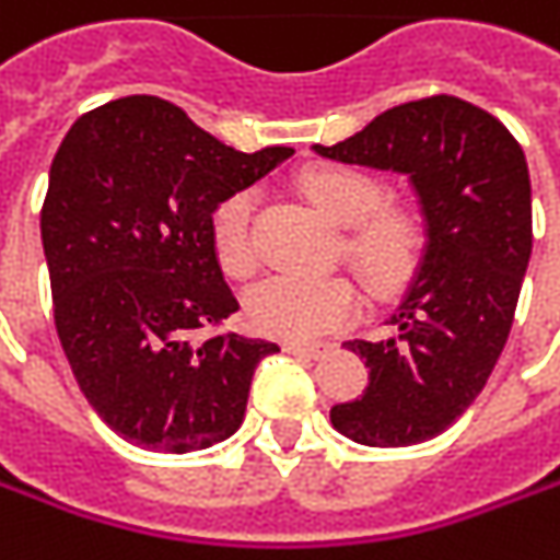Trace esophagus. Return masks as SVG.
Listing matches in <instances>:
<instances>
[{
    "instance_id": "esophagus-1",
    "label": "esophagus",
    "mask_w": 560,
    "mask_h": 560,
    "mask_svg": "<svg viewBox=\"0 0 560 560\" xmlns=\"http://www.w3.org/2000/svg\"><path fill=\"white\" fill-rule=\"evenodd\" d=\"M283 350L290 355H299V359H322L330 352L327 343H283Z\"/></svg>"
}]
</instances>
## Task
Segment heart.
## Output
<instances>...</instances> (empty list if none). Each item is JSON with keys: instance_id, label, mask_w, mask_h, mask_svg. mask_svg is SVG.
I'll return each mask as SVG.
<instances>
[{"instance_id": "obj_1", "label": "heart", "mask_w": 560, "mask_h": 560, "mask_svg": "<svg viewBox=\"0 0 560 560\" xmlns=\"http://www.w3.org/2000/svg\"><path fill=\"white\" fill-rule=\"evenodd\" d=\"M302 198L343 226V258L375 295H394L416 277L429 248L422 210L409 201H390L387 185L352 166H312L299 176ZM252 191L226 195L210 213V242L230 277H252L258 248L252 233ZM359 293L347 277H270L245 295V322L277 340H315L355 318Z\"/></svg>"}]
</instances>
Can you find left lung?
Masks as SVG:
<instances>
[{
	"label": "left lung",
	"mask_w": 560,
	"mask_h": 560,
	"mask_svg": "<svg viewBox=\"0 0 560 560\" xmlns=\"http://www.w3.org/2000/svg\"><path fill=\"white\" fill-rule=\"evenodd\" d=\"M315 154L404 173L429 248L365 359L362 397L330 409L340 434L409 447L441 434L472 404L508 343L533 252V188L517 138L460 97L412 100Z\"/></svg>",
	"instance_id": "obj_1"
}]
</instances>
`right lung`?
<instances>
[{
	"label": "right lung",
	"instance_id": "add662e5",
	"mask_svg": "<svg viewBox=\"0 0 560 560\" xmlns=\"http://www.w3.org/2000/svg\"><path fill=\"white\" fill-rule=\"evenodd\" d=\"M290 154L233 151L160 97L103 103L62 138L40 213L56 330L81 394L131 444L188 454L242 425L280 347L198 337L238 308L210 213Z\"/></svg>",
	"mask_w": 560,
	"mask_h": 560
}]
</instances>
